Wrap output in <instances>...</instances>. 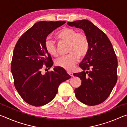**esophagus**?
I'll list each match as a JSON object with an SVG mask.
<instances>
[{
    "label": "esophagus",
    "mask_w": 127,
    "mask_h": 127,
    "mask_svg": "<svg viewBox=\"0 0 127 127\" xmlns=\"http://www.w3.org/2000/svg\"><path fill=\"white\" fill-rule=\"evenodd\" d=\"M67 73H68V74H69L70 76H71V77H73V73H71V72H68Z\"/></svg>",
    "instance_id": "34e87169"
}]
</instances>
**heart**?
<instances>
[{
    "instance_id": "b5f03b06",
    "label": "heart",
    "mask_w": 127,
    "mask_h": 127,
    "mask_svg": "<svg viewBox=\"0 0 127 127\" xmlns=\"http://www.w3.org/2000/svg\"><path fill=\"white\" fill-rule=\"evenodd\" d=\"M57 37L61 41L68 42L69 54L59 58L55 61V64L68 71H71L80 57L87 53L89 47V41L87 36L83 32H78L74 29L64 28L57 34ZM45 45L49 54L57 57L58 52L55 42L51 38L47 37Z\"/></svg>"
}]
</instances>
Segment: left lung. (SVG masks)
Listing matches in <instances>:
<instances>
[{
	"mask_svg": "<svg viewBox=\"0 0 127 127\" xmlns=\"http://www.w3.org/2000/svg\"><path fill=\"white\" fill-rule=\"evenodd\" d=\"M67 24L83 30L89 41L87 53L79 65L83 71L73 74L82 81L74 90L76 98L90 106L100 104L109 97L117 81L118 61L112 44L106 34L89 20Z\"/></svg>",
	"mask_w": 127,
	"mask_h": 127,
	"instance_id": "left-lung-1",
	"label": "left lung"
}]
</instances>
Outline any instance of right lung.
Masks as SVG:
<instances>
[{
  "mask_svg": "<svg viewBox=\"0 0 127 127\" xmlns=\"http://www.w3.org/2000/svg\"><path fill=\"white\" fill-rule=\"evenodd\" d=\"M65 21H40L21 36L15 46L11 63L14 86L25 101L35 106L47 104L58 92L59 86L70 77L64 69L55 66L42 74L41 69L53 65L45 42L49 34Z\"/></svg>",
  "mask_w": 127,
  "mask_h": 127,
  "instance_id": "1",
  "label": "right lung"
}]
</instances>
